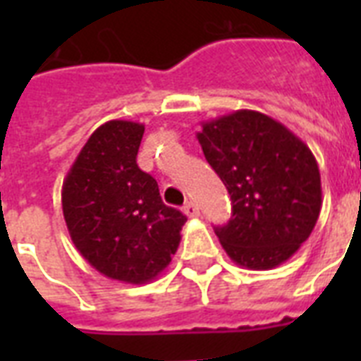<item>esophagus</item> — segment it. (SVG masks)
Wrapping results in <instances>:
<instances>
[{
    "label": "esophagus",
    "mask_w": 361,
    "mask_h": 361,
    "mask_svg": "<svg viewBox=\"0 0 361 361\" xmlns=\"http://www.w3.org/2000/svg\"><path fill=\"white\" fill-rule=\"evenodd\" d=\"M183 214L192 219V217H198V215H200V208H198L195 202H187L185 206H183Z\"/></svg>",
    "instance_id": "obj_1"
}]
</instances>
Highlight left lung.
Returning <instances> with one entry per match:
<instances>
[{
  "instance_id": "left-lung-1",
  "label": "left lung",
  "mask_w": 361,
  "mask_h": 361,
  "mask_svg": "<svg viewBox=\"0 0 361 361\" xmlns=\"http://www.w3.org/2000/svg\"><path fill=\"white\" fill-rule=\"evenodd\" d=\"M200 125L204 157L232 200L231 221L215 228L221 245L241 268H277L319 221L317 159L290 129L257 110H236Z\"/></svg>"
}]
</instances>
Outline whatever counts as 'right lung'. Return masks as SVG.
<instances>
[{
  "instance_id": "add662e5",
  "label": "right lung",
  "mask_w": 361,
  "mask_h": 361,
  "mask_svg": "<svg viewBox=\"0 0 361 361\" xmlns=\"http://www.w3.org/2000/svg\"><path fill=\"white\" fill-rule=\"evenodd\" d=\"M144 125L112 120L93 130L61 187L67 231L99 274L146 285L178 251L187 217L161 200L157 181L136 164Z\"/></svg>"
}]
</instances>
